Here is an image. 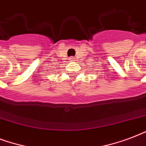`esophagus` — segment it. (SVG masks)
Listing matches in <instances>:
<instances>
[{"label": "esophagus", "instance_id": "obj_1", "mask_svg": "<svg viewBox=\"0 0 146 146\" xmlns=\"http://www.w3.org/2000/svg\"><path fill=\"white\" fill-rule=\"evenodd\" d=\"M70 61H73V60H74V58H73V57H70Z\"/></svg>", "mask_w": 146, "mask_h": 146}]
</instances>
